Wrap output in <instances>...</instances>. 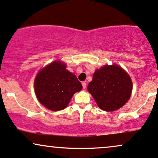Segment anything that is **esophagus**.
I'll return each instance as SVG.
<instances>
[{
    "label": "esophagus",
    "mask_w": 158,
    "mask_h": 158,
    "mask_svg": "<svg viewBox=\"0 0 158 158\" xmlns=\"http://www.w3.org/2000/svg\"><path fill=\"white\" fill-rule=\"evenodd\" d=\"M82 86H83V89H85L86 88V83L85 82H83L82 83Z\"/></svg>",
    "instance_id": "34e87169"
}]
</instances>
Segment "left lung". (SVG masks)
Listing matches in <instances>:
<instances>
[{"label":"left lung","instance_id":"obj_1","mask_svg":"<svg viewBox=\"0 0 158 158\" xmlns=\"http://www.w3.org/2000/svg\"><path fill=\"white\" fill-rule=\"evenodd\" d=\"M88 91L100 108L113 112L129 99L132 83L129 75L119 66H104L94 72Z\"/></svg>","mask_w":158,"mask_h":158}]
</instances>
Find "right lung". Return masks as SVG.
I'll return each mask as SVG.
<instances>
[{"label":"right lung","mask_w":158,"mask_h":158,"mask_svg":"<svg viewBox=\"0 0 158 158\" xmlns=\"http://www.w3.org/2000/svg\"><path fill=\"white\" fill-rule=\"evenodd\" d=\"M66 67L60 61H55L40 70L35 77L37 98L43 106L52 111L66 108L73 94L83 88L77 77Z\"/></svg>","instance_id":"1"}]
</instances>
